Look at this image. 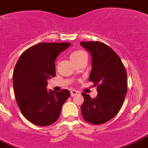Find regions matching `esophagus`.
Listing matches in <instances>:
<instances>
[{
	"label": "esophagus",
	"mask_w": 148,
	"mask_h": 148,
	"mask_svg": "<svg viewBox=\"0 0 148 148\" xmlns=\"http://www.w3.org/2000/svg\"><path fill=\"white\" fill-rule=\"evenodd\" d=\"M77 93H78V92H77L76 90H71V96H74V95H76Z\"/></svg>",
	"instance_id": "obj_1"
}]
</instances>
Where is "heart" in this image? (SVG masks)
Segmentation results:
<instances>
[{
  "instance_id": "1",
  "label": "heart",
  "mask_w": 148,
  "mask_h": 148,
  "mask_svg": "<svg viewBox=\"0 0 148 148\" xmlns=\"http://www.w3.org/2000/svg\"><path fill=\"white\" fill-rule=\"evenodd\" d=\"M70 57H71V59L74 63H75L76 64H78L83 60L87 58V54L83 50L77 49V50H74V51L72 52L71 55H70Z\"/></svg>"
}]
</instances>
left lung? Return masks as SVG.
Here are the masks:
<instances>
[{"instance_id":"obj_1","label":"left lung","mask_w":148,"mask_h":148,"mask_svg":"<svg viewBox=\"0 0 148 148\" xmlns=\"http://www.w3.org/2000/svg\"><path fill=\"white\" fill-rule=\"evenodd\" d=\"M90 52L92 69L89 81L97 86L98 95L92 99L82 92V116L95 125L106 123L121 109L127 92V75L123 62L113 49L101 42H81Z\"/></svg>"}]
</instances>
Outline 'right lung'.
Segmentation results:
<instances>
[{"instance_id": "obj_1", "label": "right lung", "mask_w": 148, "mask_h": 148, "mask_svg": "<svg viewBox=\"0 0 148 148\" xmlns=\"http://www.w3.org/2000/svg\"><path fill=\"white\" fill-rule=\"evenodd\" d=\"M70 42H41L29 47L18 60L13 72L17 104L32 123L40 127L58 119L63 105L71 96L66 89L48 92L47 79L56 76L55 60Z\"/></svg>"}]
</instances>
